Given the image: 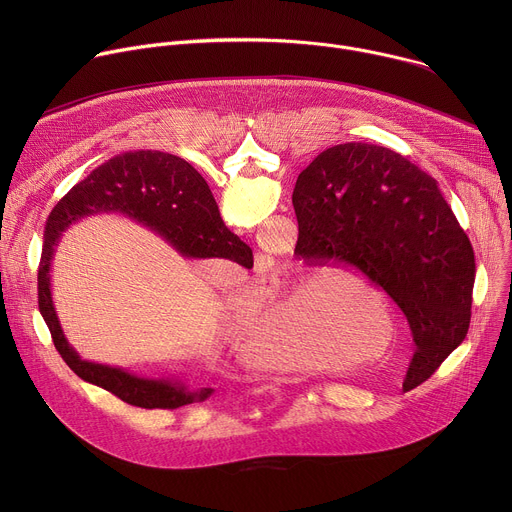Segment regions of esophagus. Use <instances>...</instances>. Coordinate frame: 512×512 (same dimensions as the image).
<instances>
[{
    "mask_svg": "<svg viewBox=\"0 0 512 512\" xmlns=\"http://www.w3.org/2000/svg\"><path fill=\"white\" fill-rule=\"evenodd\" d=\"M267 263H269V259H267V261H263V263H261V265H265V267H267Z\"/></svg>",
    "mask_w": 512,
    "mask_h": 512,
    "instance_id": "1",
    "label": "esophagus"
}]
</instances>
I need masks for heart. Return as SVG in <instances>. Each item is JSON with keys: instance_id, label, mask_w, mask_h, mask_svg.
<instances>
[{"instance_id": "obj_1", "label": "heart", "mask_w": 512, "mask_h": 512, "mask_svg": "<svg viewBox=\"0 0 512 512\" xmlns=\"http://www.w3.org/2000/svg\"><path fill=\"white\" fill-rule=\"evenodd\" d=\"M322 294L324 281L318 271L302 273L287 287L253 291L233 316V334L239 350L257 367L277 371L314 369L324 326ZM350 332L364 336L360 324H352Z\"/></svg>"}]
</instances>
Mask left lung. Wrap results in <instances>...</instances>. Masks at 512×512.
Returning a JSON list of instances; mask_svg holds the SVG:
<instances>
[{
	"label": "left lung",
	"instance_id": "obj_1",
	"mask_svg": "<svg viewBox=\"0 0 512 512\" xmlns=\"http://www.w3.org/2000/svg\"><path fill=\"white\" fill-rule=\"evenodd\" d=\"M291 202L294 255L356 267L385 289L415 342L403 387L427 381L468 334L476 277L470 239L437 182L387 148L340 143L298 176Z\"/></svg>",
	"mask_w": 512,
	"mask_h": 512
}]
</instances>
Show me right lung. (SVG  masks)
<instances>
[{
	"label": "right lung",
	"mask_w": 512,
	"mask_h": 512,
	"mask_svg": "<svg viewBox=\"0 0 512 512\" xmlns=\"http://www.w3.org/2000/svg\"><path fill=\"white\" fill-rule=\"evenodd\" d=\"M99 212H121L133 218L162 235L186 257H221L251 269V247L225 227L206 180L186 160L152 150L127 152L95 168L56 202L44 227L38 267V308L68 367L83 381L113 393L133 407L178 409L204 401L212 389L190 391L180 381L141 379L107 364L81 360L68 346L52 304V255L66 227Z\"/></svg>",
	"instance_id": "add662e5"
}]
</instances>
